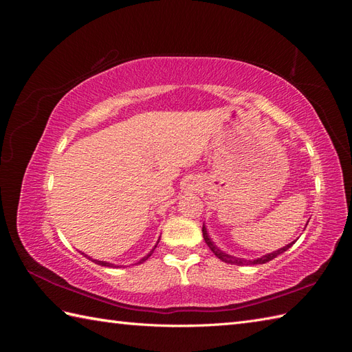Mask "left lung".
<instances>
[{
    "label": "left lung",
    "mask_w": 352,
    "mask_h": 352,
    "mask_svg": "<svg viewBox=\"0 0 352 352\" xmlns=\"http://www.w3.org/2000/svg\"><path fill=\"white\" fill-rule=\"evenodd\" d=\"M202 236H204V241H206V243L208 245V248L212 251V254H214L217 258H220L221 261H225V263H228V264H235V265H251V264H264V263H269V261H272L273 258L278 257V255L283 254L286 250H289V248L292 247V245L295 243V241H294V242H291V243H287L286 247H283V248H280V250H278V251H273V252H270V254H265V255H263V257H260V258L245 260V258H236V257H233V255H229V254H226V252H223L221 250H219V248L216 247V245H214V242H212V241L210 239L206 226H202Z\"/></svg>",
    "instance_id": "obj_1"
}]
</instances>
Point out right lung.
<instances>
[{
  "label": "right lung",
  "mask_w": 352,
  "mask_h": 352,
  "mask_svg": "<svg viewBox=\"0 0 352 352\" xmlns=\"http://www.w3.org/2000/svg\"><path fill=\"white\" fill-rule=\"evenodd\" d=\"M158 241H160V239H158ZM157 243H158V242H157ZM155 247H157V245H155ZM155 247L151 250V252H150V254L145 255L144 258H141L140 261H138V264H140V263H144V261H146L148 258H150V257H151V254H153V252H154V250H155ZM92 261H95V263L100 264V265H105V267H114V264H111V263H107V261H98V260H92Z\"/></svg>",
  "instance_id": "obj_1"
}]
</instances>
